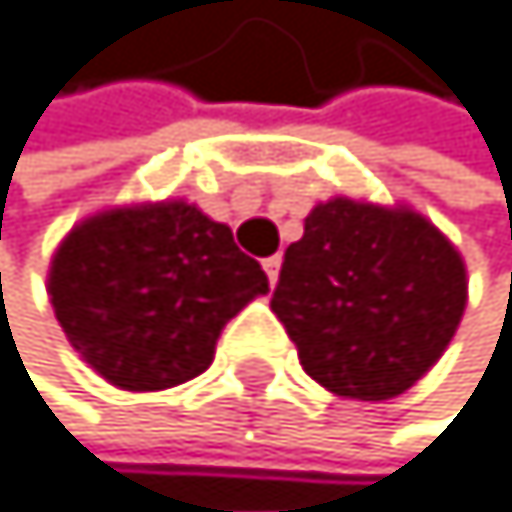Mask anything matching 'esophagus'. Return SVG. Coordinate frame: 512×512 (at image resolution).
<instances>
[{
	"instance_id": "34e87169",
	"label": "esophagus",
	"mask_w": 512,
	"mask_h": 512,
	"mask_svg": "<svg viewBox=\"0 0 512 512\" xmlns=\"http://www.w3.org/2000/svg\"><path fill=\"white\" fill-rule=\"evenodd\" d=\"M264 274H267V281H271V287H274L277 274H281V254H274V258H264Z\"/></svg>"
}]
</instances>
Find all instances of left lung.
<instances>
[{
    "label": "left lung",
    "instance_id": "8db88e82",
    "mask_svg": "<svg viewBox=\"0 0 512 512\" xmlns=\"http://www.w3.org/2000/svg\"><path fill=\"white\" fill-rule=\"evenodd\" d=\"M467 307V267L412 205L317 202L284 254L271 310L326 392L385 402L444 356Z\"/></svg>",
    "mask_w": 512,
    "mask_h": 512
}]
</instances>
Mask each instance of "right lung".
<instances>
[{
  "mask_svg": "<svg viewBox=\"0 0 512 512\" xmlns=\"http://www.w3.org/2000/svg\"><path fill=\"white\" fill-rule=\"evenodd\" d=\"M261 294V264L186 199L87 215L48 267V300L68 343L123 392L202 376L225 323Z\"/></svg>",
  "mask_w": 512,
  "mask_h": 512,
  "instance_id": "right-lung-1",
  "label": "right lung"
}]
</instances>
